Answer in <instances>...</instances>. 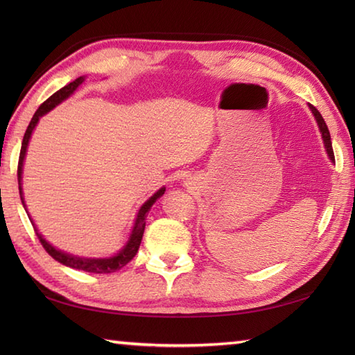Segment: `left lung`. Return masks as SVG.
I'll use <instances>...</instances> for the list:
<instances>
[{
	"mask_svg": "<svg viewBox=\"0 0 355 355\" xmlns=\"http://www.w3.org/2000/svg\"><path fill=\"white\" fill-rule=\"evenodd\" d=\"M310 110H311V112L314 114L315 122H318L319 131H320L322 139H323V145H325V149H327V154L329 157V160L334 163V153H333V146H331V135H329V131H328V126L325 123V120H323V117L320 116V112L315 110L313 105H310Z\"/></svg>",
	"mask_w": 355,
	"mask_h": 355,
	"instance_id": "left-lung-1",
	"label": "left lung"
}]
</instances>
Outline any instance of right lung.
I'll return each instance as SVG.
<instances>
[{
    "mask_svg": "<svg viewBox=\"0 0 355 355\" xmlns=\"http://www.w3.org/2000/svg\"><path fill=\"white\" fill-rule=\"evenodd\" d=\"M84 80H85V76H80L78 79H74L73 82H70L69 85H65L64 88L59 89V92H56L55 94L50 96L49 99L45 101L41 105V107L36 110V112L33 114L32 120H30V123L27 126L24 139H22V146H21L19 162H18L19 195H21V201H22V206H24V209H26V212H27V205L24 201V192H22V169H24V158H26V154H27L28 141H30V139H32L33 130L36 128L37 122H40V119L42 116L47 114V112L51 111L53 108H56L59 103H62L64 101L69 99L70 96H73L74 92H76L79 85ZM164 191H166V187H160V189H158L154 195H150L149 200L143 202L141 207L139 209L137 216H135L132 230L130 233V238H128V241H126V244L122 248H120V250L116 254L108 256V258H84V256H76V254H71V253L59 250V248H56L55 245H51L49 241L45 239L40 232H37L33 220L30 216L28 218H30V223L33 224L35 232H36L37 238H40L42 247L45 248V250H47V253L51 256L53 259H56L58 262L64 263V266H67V267H71V268H76V270H84V271H88V273H112V271H117L122 267H125L126 263L134 258L135 253L139 252V247H140L141 238H143V232H145V225H146V221H145L146 215L150 210V207H153L154 202L164 193ZM27 215H28V212H27Z\"/></svg>",
    "mask_w": 355,
    "mask_h": 355,
    "instance_id": "add662e5",
    "label": "right lung"
}]
</instances>
